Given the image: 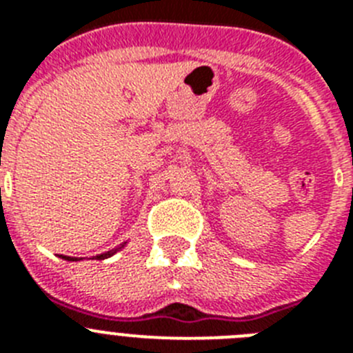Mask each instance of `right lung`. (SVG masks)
<instances>
[{
    "mask_svg": "<svg viewBox=\"0 0 353 353\" xmlns=\"http://www.w3.org/2000/svg\"><path fill=\"white\" fill-rule=\"evenodd\" d=\"M120 248H123V244L120 245ZM118 248V249H120ZM114 252H117V249H113V251H108V252H104V254H99V256H95L97 260H104V258H109L111 256V254H114ZM61 258H63V260H68V261H77V260H81V258H70V256H63V254H60Z\"/></svg>",
    "mask_w": 353,
    "mask_h": 353,
    "instance_id": "right-lung-1",
    "label": "right lung"
}]
</instances>
